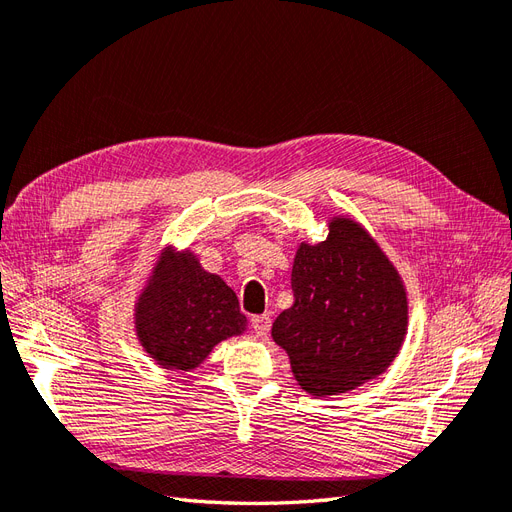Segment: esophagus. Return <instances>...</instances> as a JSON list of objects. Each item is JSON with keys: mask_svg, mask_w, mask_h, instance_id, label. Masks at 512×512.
I'll list each match as a JSON object with an SVG mask.
<instances>
[{"mask_svg": "<svg viewBox=\"0 0 512 512\" xmlns=\"http://www.w3.org/2000/svg\"><path fill=\"white\" fill-rule=\"evenodd\" d=\"M252 329L258 337L267 335L271 329V316L269 314H260V316H252Z\"/></svg>", "mask_w": 512, "mask_h": 512, "instance_id": "obj_1", "label": "esophagus"}]
</instances>
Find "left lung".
I'll return each instance as SVG.
<instances>
[{
  "label": "left lung",
  "mask_w": 512,
  "mask_h": 512,
  "mask_svg": "<svg viewBox=\"0 0 512 512\" xmlns=\"http://www.w3.org/2000/svg\"><path fill=\"white\" fill-rule=\"evenodd\" d=\"M294 303L273 322V342L309 395L346 393L393 363L408 327V297L395 267L365 228L333 218L322 243H301Z\"/></svg>",
  "instance_id": "left-lung-1"
}]
</instances>
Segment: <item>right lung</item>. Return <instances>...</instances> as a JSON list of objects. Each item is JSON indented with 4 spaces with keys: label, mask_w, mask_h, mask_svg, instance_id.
Here are the masks:
<instances>
[{
    "label": "right lung",
    "mask_w": 512,
    "mask_h": 512,
    "mask_svg": "<svg viewBox=\"0 0 512 512\" xmlns=\"http://www.w3.org/2000/svg\"><path fill=\"white\" fill-rule=\"evenodd\" d=\"M136 335L164 369L190 371L215 344L245 331L237 294L194 254L164 250L136 303Z\"/></svg>",
    "instance_id": "obj_1"
}]
</instances>
